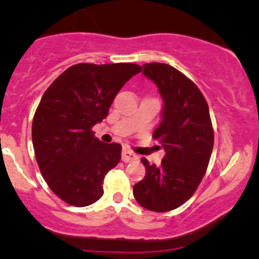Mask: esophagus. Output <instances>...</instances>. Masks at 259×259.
<instances>
[{"instance_id": "obj_1", "label": "esophagus", "mask_w": 259, "mask_h": 259, "mask_svg": "<svg viewBox=\"0 0 259 259\" xmlns=\"http://www.w3.org/2000/svg\"><path fill=\"white\" fill-rule=\"evenodd\" d=\"M121 159L124 160V162L127 163V162H133V160H136L138 159V154H135L132 151L129 150H123V152H121Z\"/></svg>"}]
</instances>
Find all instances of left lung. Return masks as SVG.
Here are the masks:
<instances>
[{"mask_svg": "<svg viewBox=\"0 0 259 259\" xmlns=\"http://www.w3.org/2000/svg\"><path fill=\"white\" fill-rule=\"evenodd\" d=\"M142 68L163 100L162 120L152 138L165 156L159 167L141 158L146 175L133 192L140 206L168 212L195 194L206 174L214 134L207 101L195 82L168 64L147 63Z\"/></svg>", "mask_w": 259, "mask_h": 259, "instance_id": "obj_1", "label": "left lung"}]
</instances>
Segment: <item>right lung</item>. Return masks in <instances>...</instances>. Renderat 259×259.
Instances as JSON below:
<instances>
[{
    "instance_id": "1",
    "label": "right lung",
    "mask_w": 259,
    "mask_h": 259,
    "mask_svg": "<svg viewBox=\"0 0 259 259\" xmlns=\"http://www.w3.org/2000/svg\"><path fill=\"white\" fill-rule=\"evenodd\" d=\"M140 72L134 63H79L41 97L31 127L35 157L47 185L68 204L85 207L102 197L103 180L119 163L121 146L100 141L91 129Z\"/></svg>"
}]
</instances>
